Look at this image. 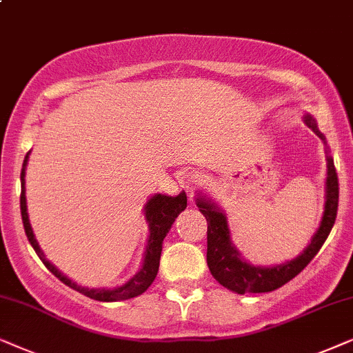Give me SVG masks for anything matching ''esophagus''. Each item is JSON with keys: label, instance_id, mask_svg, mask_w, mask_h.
<instances>
[{"label": "esophagus", "instance_id": "34e87169", "mask_svg": "<svg viewBox=\"0 0 353 353\" xmlns=\"http://www.w3.org/2000/svg\"><path fill=\"white\" fill-rule=\"evenodd\" d=\"M200 179H201L200 174L195 172V171H190V172H185L184 174V182H185V185L189 187L190 190H194V187L199 184Z\"/></svg>", "mask_w": 353, "mask_h": 353}]
</instances>
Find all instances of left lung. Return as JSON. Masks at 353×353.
<instances>
[{
	"instance_id": "8db88e82",
	"label": "left lung",
	"mask_w": 353,
	"mask_h": 353,
	"mask_svg": "<svg viewBox=\"0 0 353 353\" xmlns=\"http://www.w3.org/2000/svg\"><path fill=\"white\" fill-rule=\"evenodd\" d=\"M305 122L319 139L326 143L324 135L316 128V121L312 116H305ZM199 208L208 223V248H206V263L211 274L221 285L234 290L237 294H260L271 292V290L279 289L281 285L294 279L326 242L330 236L332 225L336 223L337 206H339V179L334 168V161L327 157V179H326V206H324V214L319 229L312 239V243L305 248L300 256L292 261L284 263L272 268L252 266L243 261L241 255L231 243V232L228 228V219L225 214L216 208L210 201L199 199Z\"/></svg>"
}]
</instances>
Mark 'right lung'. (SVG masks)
Here are the masks:
<instances>
[{"label": "right lung", "mask_w": 353, "mask_h": 353, "mask_svg": "<svg viewBox=\"0 0 353 353\" xmlns=\"http://www.w3.org/2000/svg\"><path fill=\"white\" fill-rule=\"evenodd\" d=\"M29 153L26 154V159H23L22 171H21V214H22V223H23V229H26L27 239H29L30 245L34 247L37 255L40 256V260L43 261V265L53 272L61 283H64L65 285H69L70 289L77 290V292L87 295V297H90L93 300H100V302H117V300H128L143 294L145 290L152 285V283L158 274L159 258H161L164 237H166V234L169 232V229H171L172 223L176 221L177 214L185 210L187 206L185 192H182V194H179L177 196H166V195L158 194L154 195L153 199H150L147 206H145V218L148 221L150 236H148L147 250H145L143 266L139 274H135L128 284L121 285V288L117 289L106 290V289L81 288V285H77L70 279L65 278V276L61 274V272L56 270L48 260H46L45 255L40 250L39 242H37L34 237V231H32L30 228L29 214H27V203H26V166H27V161H29Z\"/></svg>", "instance_id": "1"}]
</instances>
